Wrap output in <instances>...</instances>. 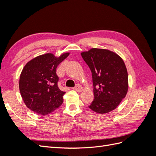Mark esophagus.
Masks as SVG:
<instances>
[{"label": "esophagus", "instance_id": "esophagus-1", "mask_svg": "<svg viewBox=\"0 0 156 156\" xmlns=\"http://www.w3.org/2000/svg\"><path fill=\"white\" fill-rule=\"evenodd\" d=\"M74 90H75L76 91L80 92H82L83 90V88L81 85H80V84H77L76 87L74 88Z\"/></svg>", "mask_w": 156, "mask_h": 156}]
</instances>
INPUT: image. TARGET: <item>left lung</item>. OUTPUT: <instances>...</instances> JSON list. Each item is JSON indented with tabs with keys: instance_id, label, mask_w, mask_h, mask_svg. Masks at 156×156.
<instances>
[{
	"instance_id": "8db88e82",
	"label": "left lung",
	"mask_w": 156,
	"mask_h": 156,
	"mask_svg": "<svg viewBox=\"0 0 156 156\" xmlns=\"http://www.w3.org/2000/svg\"><path fill=\"white\" fill-rule=\"evenodd\" d=\"M81 55L92 75L94 98L88 107L98 114L115 109L128 90V75L123 59L105 49L92 48Z\"/></svg>"
}]
</instances>
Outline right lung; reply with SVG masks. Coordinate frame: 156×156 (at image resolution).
Segmentation results:
<instances>
[{"label": "right lung", "mask_w": 156, "mask_h": 156, "mask_svg": "<svg viewBox=\"0 0 156 156\" xmlns=\"http://www.w3.org/2000/svg\"><path fill=\"white\" fill-rule=\"evenodd\" d=\"M69 53L56 57L53 53L37 56L28 62L20 75L19 87L23 100L31 111L47 115L63 103L65 92L60 90L56 69Z\"/></svg>", "instance_id": "obj_1"}]
</instances>
